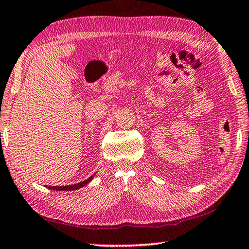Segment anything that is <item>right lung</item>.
Returning a JSON list of instances; mask_svg holds the SVG:
<instances>
[{
    "instance_id": "add662e5",
    "label": "right lung",
    "mask_w": 249,
    "mask_h": 249,
    "mask_svg": "<svg viewBox=\"0 0 249 249\" xmlns=\"http://www.w3.org/2000/svg\"><path fill=\"white\" fill-rule=\"evenodd\" d=\"M92 179H93V176H90L89 178L83 180V181H81V183H77V184H74V185H69V186H46V187L52 189V191H65V192L74 191V189H78V188H81L83 186H85V185L89 184Z\"/></svg>"
}]
</instances>
